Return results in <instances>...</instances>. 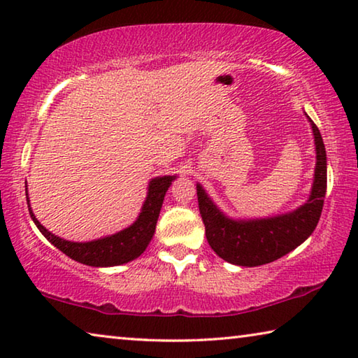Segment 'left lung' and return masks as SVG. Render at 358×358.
Returning a JSON list of instances; mask_svg holds the SVG:
<instances>
[{
	"mask_svg": "<svg viewBox=\"0 0 358 358\" xmlns=\"http://www.w3.org/2000/svg\"><path fill=\"white\" fill-rule=\"evenodd\" d=\"M305 115L314 137L316 166L310 197L300 207L281 215L241 220L227 216L205 187L201 183L196 185L207 241L226 262L240 266L270 264L294 251L316 229L327 192V153L317 126L306 112Z\"/></svg>",
	"mask_w": 358,
	"mask_h": 358,
	"instance_id": "left-lung-1",
	"label": "left lung"
}]
</instances>
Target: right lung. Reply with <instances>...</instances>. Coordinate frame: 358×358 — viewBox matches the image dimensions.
<instances>
[{"mask_svg":"<svg viewBox=\"0 0 358 358\" xmlns=\"http://www.w3.org/2000/svg\"><path fill=\"white\" fill-rule=\"evenodd\" d=\"M177 175H164V177H155L150 180L148 191L145 202L141 208L137 220L131 224L129 227L120 230L117 234L106 235V237L96 238L92 241H69L64 240L58 235L48 232L34 216L31 205H29L28 187L25 186L27 192V203L36 227L41 230V234L50 241L53 246H57L59 251L64 252L66 256L71 257L76 262L90 266H115L128 264L131 260L137 259L143 251L147 250L151 238L155 235L157 217L161 213L162 202L169 187L173 183ZM27 185V181H25Z\"/></svg>","mask_w":358,"mask_h":358,"instance_id":"1","label":"right lung"}]
</instances>
